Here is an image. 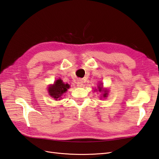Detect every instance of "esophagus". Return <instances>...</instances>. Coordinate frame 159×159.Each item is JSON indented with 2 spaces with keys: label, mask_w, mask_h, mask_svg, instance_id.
I'll list each match as a JSON object with an SVG mask.
<instances>
[{
  "label": "esophagus",
  "mask_w": 159,
  "mask_h": 159,
  "mask_svg": "<svg viewBox=\"0 0 159 159\" xmlns=\"http://www.w3.org/2000/svg\"><path fill=\"white\" fill-rule=\"evenodd\" d=\"M76 84H77V86H78V87H81V86L83 85V81L81 80H78L76 81Z\"/></svg>",
  "instance_id": "1"
}]
</instances>
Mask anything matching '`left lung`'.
Returning <instances> with one entry per match:
<instances>
[{
    "label": "left lung",
    "mask_w": 159,
    "mask_h": 159,
    "mask_svg": "<svg viewBox=\"0 0 159 159\" xmlns=\"http://www.w3.org/2000/svg\"><path fill=\"white\" fill-rule=\"evenodd\" d=\"M99 91H102V88H100L99 86ZM104 94L103 95V98H106L107 97V93H106L107 92V91L106 90H105L104 91Z\"/></svg>",
    "instance_id": "1"
}]
</instances>
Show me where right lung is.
<instances>
[{"label": "right lung", "mask_w": 159, "mask_h": 159, "mask_svg": "<svg viewBox=\"0 0 159 159\" xmlns=\"http://www.w3.org/2000/svg\"><path fill=\"white\" fill-rule=\"evenodd\" d=\"M70 88V85L68 84H64L61 80H57L54 85H50L48 88L50 95L56 100L60 99L66 91Z\"/></svg>", "instance_id": "right-lung-1"}]
</instances>
